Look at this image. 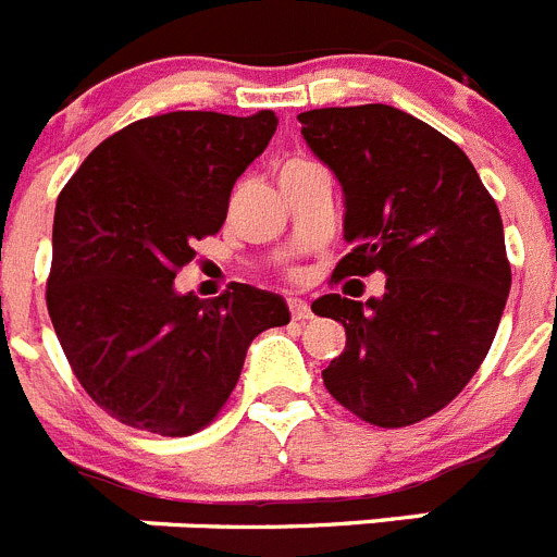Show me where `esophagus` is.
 Returning <instances> with one entry per match:
<instances>
[{"label": "esophagus", "mask_w": 557, "mask_h": 557, "mask_svg": "<svg viewBox=\"0 0 557 557\" xmlns=\"http://www.w3.org/2000/svg\"><path fill=\"white\" fill-rule=\"evenodd\" d=\"M289 312H293V321L298 323L312 321V309H309V304L301 301V298H289Z\"/></svg>", "instance_id": "obj_1"}]
</instances>
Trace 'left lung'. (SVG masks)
Returning a JSON list of instances; mask_svg holds the SVG:
<instances>
[{
    "label": "left lung",
    "mask_w": 557,
    "mask_h": 557,
    "mask_svg": "<svg viewBox=\"0 0 557 557\" xmlns=\"http://www.w3.org/2000/svg\"><path fill=\"white\" fill-rule=\"evenodd\" d=\"M298 122L343 186L351 253L332 278H387L366 304L337 293L312 304L346 326L323 385L368 424L424 421L469 385L499 329L510 293L499 209L469 156L398 108H318Z\"/></svg>",
    "instance_id": "left-lung-1"
}]
</instances>
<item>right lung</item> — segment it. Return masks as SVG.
Segmentation results:
<instances>
[{
  "label": "right lung",
  "instance_id": "right-lung-1",
  "mask_svg": "<svg viewBox=\"0 0 557 557\" xmlns=\"http://www.w3.org/2000/svg\"><path fill=\"white\" fill-rule=\"evenodd\" d=\"M278 116L172 111L88 152L52 225L47 309L77 382L116 421L156 435L203 430L223 410L256 334L287 326L282 295L231 284L181 295L191 243L218 234L236 178Z\"/></svg>",
  "mask_w": 557,
  "mask_h": 557
}]
</instances>
